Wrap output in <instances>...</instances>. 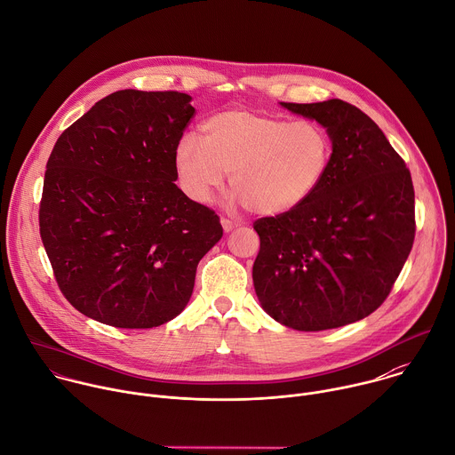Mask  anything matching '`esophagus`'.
<instances>
[{
	"label": "esophagus",
	"mask_w": 455,
	"mask_h": 455,
	"mask_svg": "<svg viewBox=\"0 0 455 455\" xmlns=\"http://www.w3.org/2000/svg\"><path fill=\"white\" fill-rule=\"evenodd\" d=\"M220 224H222V229H224L226 233H229V231H233L235 228H238V224H236V222H233V220L226 219V217H222V219H220Z\"/></svg>",
	"instance_id": "34e87169"
}]
</instances>
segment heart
Listing matches in <instances>:
<instances>
[{
  "label": "heart",
  "instance_id": "heart-1",
  "mask_svg": "<svg viewBox=\"0 0 455 455\" xmlns=\"http://www.w3.org/2000/svg\"><path fill=\"white\" fill-rule=\"evenodd\" d=\"M197 140L185 135L174 167L185 194L210 203L229 174L231 199L259 215H281L304 204L323 183L332 139L316 121L228 110L208 117Z\"/></svg>",
  "mask_w": 455,
  "mask_h": 455
}]
</instances>
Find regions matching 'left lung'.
I'll return each instance as SVG.
<instances>
[{"label": "left lung", "instance_id": "1", "mask_svg": "<svg viewBox=\"0 0 455 455\" xmlns=\"http://www.w3.org/2000/svg\"><path fill=\"white\" fill-rule=\"evenodd\" d=\"M320 123L332 162L299 208L254 222L252 281L261 307L297 331H325L373 313L414 242V188L380 128L341 100L281 103Z\"/></svg>", "mask_w": 455, "mask_h": 455}]
</instances>
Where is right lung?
<instances>
[{"mask_svg":"<svg viewBox=\"0 0 455 455\" xmlns=\"http://www.w3.org/2000/svg\"><path fill=\"white\" fill-rule=\"evenodd\" d=\"M190 101L176 91L114 92L50 155L41 238L60 291L92 320L121 329L172 320L192 297L201 258L222 238L217 213L174 183Z\"/></svg>","mask_w":455,"mask_h":455,"instance_id":"right-lung-1","label":"right lung"}]
</instances>
